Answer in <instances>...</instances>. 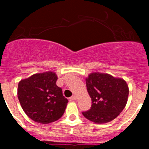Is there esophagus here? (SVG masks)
<instances>
[{
  "mask_svg": "<svg viewBox=\"0 0 149 149\" xmlns=\"http://www.w3.org/2000/svg\"><path fill=\"white\" fill-rule=\"evenodd\" d=\"M69 99H70V101H75V100L77 99V97L74 95H73V96H72V97H71Z\"/></svg>",
  "mask_w": 149,
  "mask_h": 149,
  "instance_id": "esophagus-1",
  "label": "esophagus"
}]
</instances>
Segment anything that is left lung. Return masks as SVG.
Masks as SVG:
<instances>
[{
    "label": "left lung",
    "instance_id": "8db88e82",
    "mask_svg": "<svg viewBox=\"0 0 149 149\" xmlns=\"http://www.w3.org/2000/svg\"><path fill=\"white\" fill-rule=\"evenodd\" d=\"M86 84L92 106L82 114L89 121L107 123L116 119L125 107L129 89L123 79L95 72L89 74Z\"/></svg>",
    "mask_w": 149,
    "mask_h": 149
}]
</instances>
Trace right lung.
<instances>
[{"mask_svg":"<svg viewBox=\"0 0 149 149\" xmlns=\"http://www.w3.org/2000/svg\"><path fill=\"white\" fill-rule=\"evenodd\" d=\"M54 72L35 74L18 83V98L27 116L42 124L58 120L63 115L68 99L56 86Z\"/></svg>","mask_w":149,"mask_h":149,"instance_id":"1","label":"right lung"}]
</instances>
